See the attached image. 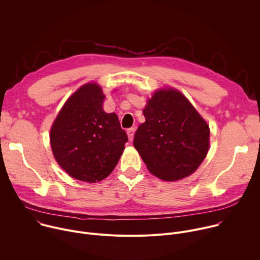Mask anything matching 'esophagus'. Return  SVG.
I'll use <instances>...</instances> for the list:
<instances>
[{
  "label": "esophagus",
  "instance_id": "1",
  "mask_svg": "<svg viewBox=\"0 0 260 260\" xmlns=\"http://www.w3.org/2000/svg\"><path fill=\"white\" fill-rule=\"evenodd\" d=\"M126 133H127V136H128V140H129V141H133L134 135H135V128H134V127L128 128V129L126 131Z\"/></svg>",
  "mask_w": 260,
  "mask_h": 260
}]
</instances>
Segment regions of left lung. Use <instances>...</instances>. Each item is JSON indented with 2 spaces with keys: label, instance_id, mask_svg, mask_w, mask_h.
Here are the masks:
<instances>
[{
  "label": "left lung",
  "instance_id": "left-lung-1",
  "mask_svg": "<svg viewBox=\"0 0 260 260\" xmlns=\"http://www.w3.org/2000/svg\"><path fill=\"white\" fill-rule=\"evenodd\" d=\"M143 113L134 146L149 172L166 181L191 175L208 153L210 129L189 101L177 90H159Z\"/></svg>",
  "mask_w": 260,
  "mask_h": 260
}]
</instances>
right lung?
Returning a JSON list of instances; mask_svg holds the SVG:
<instances>
[{"label": "right lung", "instance_id": "right-lung-1", "mask_svg": "<svg viewBox=\"0 0 260 260\" xmlns=\"http://www.w3.org/2000/svg\"><path fill=\"white\" fill-rule=\"evenodd\" d=\"M104 99L95 83L83 85L66 102L50 131L56 161L80 181L94 183L108 177L128 141L117 115L104 111Z\"/></svg>", "mask_w": 260, "mask_h": 260}]
</instances>
